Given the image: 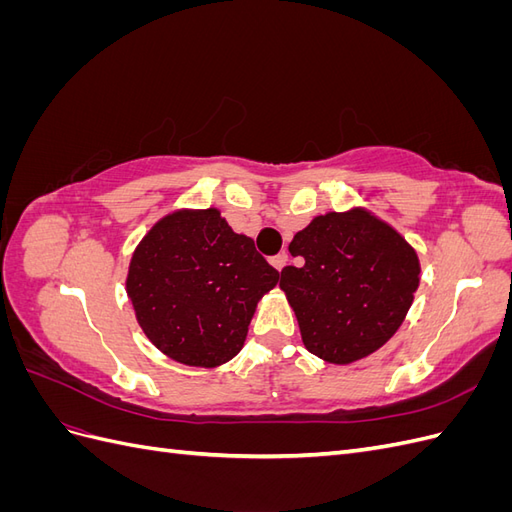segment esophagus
Returning a JSON list of instances; mask_svg holds the SVG:
<instances>
[{"label":"esophagus","mask_w":512,"mask_h":512,"mask_svg":"<svg viewBox=\"0 0 512 512\" xmlns=\"http://www.w3.org/2000/svg\"><path fill=\"white\" fill-rule=\"evenodd\" d=\"M286 262H288V254H284V252L271 258V265H273L277 271H282V269L286 267Z\"/></svg>","instance_id":"obj_1"}]
</instances>
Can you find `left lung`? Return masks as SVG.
<instances>
[{"instance_id":"8db88e82","label":"left lung","mask_w":512,"mask_h":512,"mask_svg":"<svg viewBox=\"0 0 512 512\" xmlns=\"http://www.w3.org/2000/svg\"><path fill=\"white\" fill-rule=\"evenodd\" d=\"M301 267H284L280 288L305 348L348 365L382 348L404 322L421 280L414 247L365 209L324 213L290 241Z\"/></svg>"}]
</instances>
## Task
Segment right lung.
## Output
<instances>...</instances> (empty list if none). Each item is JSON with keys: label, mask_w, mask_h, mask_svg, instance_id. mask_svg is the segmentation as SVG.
<instances>
[{"label": "right lung", "mask_w": 512, "mask_h": 512, "mask_svg": "<svg viewBox=\"0 0 512 512\" xmlns=\"http://www.w3.org/2000/svg\"><path fill=\"white\" fill-rule=\"evenodd\" d=\"M280 273L218 209H181L143 237L126 280L136 320L173 361L218 367L235 356Z\"/></svg>", "instance_id": "1"}]
</instances>
